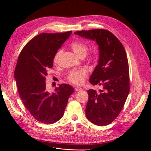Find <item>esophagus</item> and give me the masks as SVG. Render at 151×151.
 Segmentation results:
<instances>
[{"instance_id": "esophagus-1", "label": "esophagus", "mask_w": 151, "mask_h": 151, "mask_svg": "<svg viewBox=\"0 0 151 151\" xmlns=\"http://www.w3.org/2000/svg\"><path fill=\"white\" fill-rule=\"evenodd\" d=\"M74 89H75L76 91H81L82 89H81V88H79V87H76V88H74Z\"/></svg>"}]
</instances>
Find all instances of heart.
I'll return each mask as SVG.
<instances>
[{"mask_svg":"<svg viewBox=\"0 0 151 151\" xmlns=\"http://www.w3.org/2000/svg\"><path fill=\"white\" fill-rule=\"evenodd\" d=\"M70 47L73 50V52L79 57L81 56L85 57L86 54L89 49L88 44L81 40L74 41L71 43ZM62 52V51L60 50L55 55L53 58V62L55 63H57L58 62V58L61 55ZM87 76H88V72H87L86 70L83 69L76 70L71 71L68 74L67 76V79L73 84L79 85L83 83L84 79Z\"/></svg>","mask_w":151,"mask_h":151,"instance_id":"obj_1","label":"heart"}]
</instances>
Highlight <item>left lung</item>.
Instances as JSON below:
<instances>
[{"label": "left lung", "instance_id": "1", "mask_svg": "<svg viewBox=\"0 0 151 151\" xmlns=\"http://www.w3.org/2000/svg\"><path fill=\"white\" fill-rule=\"evenodd\" d=\"M81 37L95 41L98 45V65L89 82L102 87L99 92L88 91L86 116L93 124L105 126L118 116L130 91L129 62L122 44L110 31L103 29L79 31Z\"/></svg>", "mask_w": 151, "mask_h": 151}]
</instances>
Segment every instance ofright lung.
Masks as SVG:
<instances>
[{
    "label": "right lung",
    "mask_w": 151,
    "mask_h": 151,
    "mask_svg": "<svg viewBox=\"0 0 151 151\" xmlns=\"http://www.w3.org/2000/svg\"><path fill=\"white\" fill-rule=\"evenodd\" d=\"M72 33L36 36L22 48L17 59L14 78L21 99L31 115L45 124L60 119L74 91L70 85L62 84L50 93L45 82L48 70L53 67L55 55Z\"/></svg>",
    "instance_id": "obj_1"
}]
</instances>
